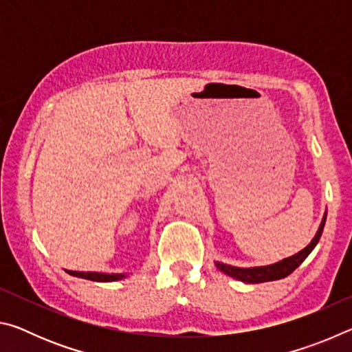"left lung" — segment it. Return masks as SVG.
Instances as JSON below:
<instances>
[{"label": "left lung", "instance_id": "obj_1", "mask_svg": "<svg viewBox=\"0 0 352 352\" xmlns=\"http://www.w3.org/2000/svg\"><path fill=\"white\" fill-rule=\"evenodd\" d=\"M326 216L324 212L323 219H321V223L318 226L317 233H315L314 239L311 241L309 245H306L301 252H298L295 254L289 256V258H284L281 261L275 262V264H269V265H259V267H234L230 264H223V262L216 261L217 269L220 272H223L225 275H228L231 278L237 279V281L242 283H248V284H259V283H267V281H276V279H283L285 276H289L292 272H294L296 267L301 265V262L305 261L309 254H311L312 250L317 247V243L321 237V233H323L324 223H326Z\"/></svg>", "mask_w": 352, "mask_h": 352}]
</instances>
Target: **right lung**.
I'll list each match as a JSON object with an SVG mask.
<instances>
[{
    "mask_svg": "<svg viewBox=\"0 0 352 352\" xmlns=\"http://www.w3.org/2000/svg\"><path fill=\"white\" fill-rule=\"evenodd\" d=\"M71 276L90 279V281L96 283H113L119 281V279L127 278V273H102V272H73L67 270Z\"/></svg>",
    "mask_w": 352,
    "mask_h": 352,
    "instance_id": "right-lung-1",
    "label": "right lung"
}]
</instances>
